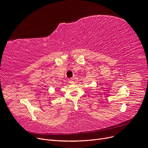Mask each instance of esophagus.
<instances>
[{
    "label": "esophagus",
    "mask_w": 148,
    "mask_h": 148,
    "mask_svg": "<svg viewBox=\"0 0 148 148\" xmlns=\"http://www.w3.org/2000/svg\"><path fill=\"white\" fill-rule=\"evenodd\" d=\"M69 83H73V79H69Z\"/></svg>",
    "instance_id": "1"
}]
</instances>
